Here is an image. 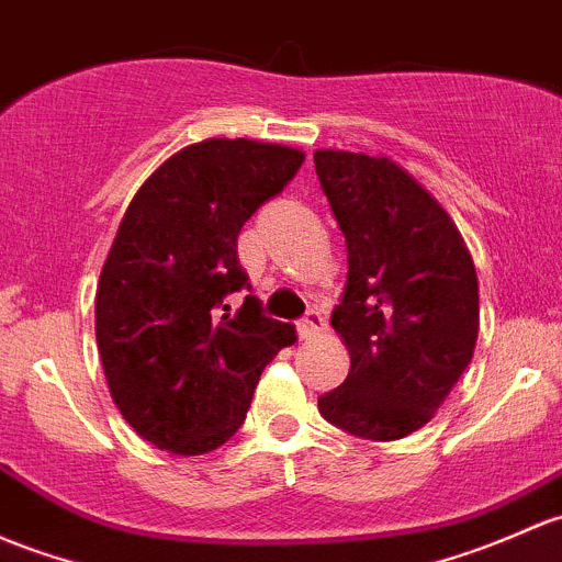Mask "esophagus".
I'll list each match as a JSON object with an SVG mask.
<instances>
[{
  "label": "esophagus",
  "mask_w": 562,
  "mask_h": 562,
  "mask_svg": "<svg viewBox=\"0 0 562 562\" xmlns=\"http://www.w3.org/2000/svg\"><path fill=\"white\" fill-rule=\"evenodd\" d=\"M323 330H326V321H323L321 312H310V315L299 323L301 339H315V336L323 334Z\"/></svg>",
  "instance_id": "obj_1"
}]
</instances>
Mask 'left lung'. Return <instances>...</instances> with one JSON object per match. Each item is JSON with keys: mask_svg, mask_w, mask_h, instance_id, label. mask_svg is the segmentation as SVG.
<instances>
[{"mask_svg": "<svg viewBox=\"0 0 562 562\" xmlns=\"http://www.w3.org/2000/svg\"><path fill=\"white\" fill-rule=\"evenodd\" d=\"M315 172L350 263L330 315L350 374L317 409L360 439H404L430 423L474 358V261L445 206L393 158L315 150Z\"/></svg>", "mask_w": 562, "mask_h": 562, "instance_id": "left-lung-1", "label": "left lung"}]
</instances>
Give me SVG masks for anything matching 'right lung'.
Segmentation results:
<instances>
[{"label": "right lung", "instance_id": "right-lung-1", "mask_svg": "<svg viewBox=\"0 0 562 562\" xmlns=\"http://www.w3.org/2000/svg\"><path fill=\"white\" fill-rule=\"evenodd\" d=\"M304 153L258 139L182 147L134 193L97 285V345L110 395L145 441L204 454L245 423L271 358L296 341L263 317L247 288L236 236L282 191Z\"/></svg>", "mask_w": 562, "mask_h": 562}]
</instances>
